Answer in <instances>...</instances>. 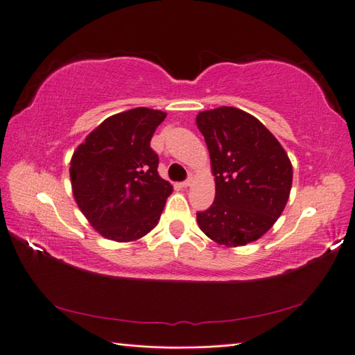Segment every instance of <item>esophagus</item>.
Segmentation results:
<instances>
[{
  "label": "esophagus",
  "instance_id": "obj_1",
  "mask_svg": "<svg viewBox=\"0 0 355 355\" xmlns=\"http://www.w3.org/2000/svg\"><path fill=\"white\" fill-rule=\"evenodd\" d=\"M191 184H193V176H190L189 179L184 180V182H182V187H185V189H187V187H190Z\"/></svg>",
  "mask_w": 355,
  "mask_h": 355
}]
</instances>
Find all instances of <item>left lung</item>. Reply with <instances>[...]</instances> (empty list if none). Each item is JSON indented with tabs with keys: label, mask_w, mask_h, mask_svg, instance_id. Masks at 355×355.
I'll use <instances>...</instances> for the list:
<instances>
[{
	"label": "left lung",
	"mask_w": 355,
	"mask_h": 355,
	"mask_svg": "<svg viewBox=\"0 0 355 355\" xmlns=\"http://www.w3.org/2000/svg\"><path fill=\"white\" fill-rule=\"evenodd\" d=\"M196 125L210 153L215 200L196 215L199 229L219 245L259 239L282 216L292 189V164L277 137L233 106L200 111Z\"/></svg>",
	"instance_id": "left-lung-1"
}]
</instances>
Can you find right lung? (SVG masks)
Returning a JSON list of instances; mask_svg holds the SVG:
<instances>
[{
  "instance_id": "obj_1",
  "label": "right lung",
  "mask_w": 355,
  "mask_h": 355,
  "mask_svg": "<svg viewBox=\"0 0 355 355\" xmlns=\"http://www.w3.org/2000/svg\"><path fill=\"white\" fill-rule=\"evenodd\" d=\"M166 112L132 108L105 119L71 157L72 195L80 211L106 239L131 243L150 233L171 195L159 176L150 142Z\"/></svg>"
}]
</instances>
